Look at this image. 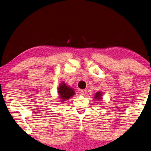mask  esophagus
<instances>
[{"instance_id": "obj_1", "label": "esophagus", "mask_w": 151, "mask_h": 151, "mask_svg": "<svg viewBox=\"0 0 151 151\" xmlns=\"http://www.w3.org/2000/svg\"><path fill=\"white\" fill-rule=\"evenodd\" d=\"M86 93V91L85 90V89H82V90L81 91V95H85Z\"/></svg>"}]
</instances>
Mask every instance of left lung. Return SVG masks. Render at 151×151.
Returning <instances> with one entry per match:
<instances>
[{"label": "left lung", "instance_id": "1", "mask_svg": "<svg viewBox=\"0 0 151 151\" xmlns=\"http://www.w3.org/2000/svg\"><path fill=\"white\" fill-rule=\"evenodd\" d=\"M101 96H102V93L101 92H97V93L95 94V95H94V98H95L96 101L100 100V99H102Z\"/></svg>", "mask_w": 151, "mask_h": 151}]
</instances>
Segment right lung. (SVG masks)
<instances>
[{
	"label": "right lung",
	"instance_id": "add662e5",
	"mask_svg": "<svg viewBox=\"0 0 151 151\" xmlns=\"http://www.w3.org/2000/svg\"><path fill=\"white\" fill-rule=\"evenodd\" d=\"M58 93L59 94V97L61 101H66L68 99L70 98L75 94V91L73 88H71L69 86H66L65 83H62L61 85H59V87L58 89Z\"/></svg>",
	"mask_w": 151,
	"mask_h": 151
}]
</instances>
